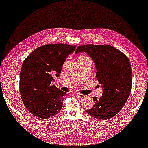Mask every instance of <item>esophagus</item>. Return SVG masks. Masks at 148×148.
<instances>
[{
  "label": "esophagus",
  "instance_id": "esophagus-1",
  "mask_svg": "<svg viewBox=\"0 0 148 148\" xmlns=\"http://www.w3.org/2000/svg\"><path fill=\"white\" fill-rule=\"evenodd\" d=\"M75 95H77L78 97L81 98H84L85 97H86V95H83V94H81V93H75Z\"/></svg>",
  "mask_w": 148,
  "mask_h": 148
}]
</instances>
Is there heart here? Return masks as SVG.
<instances>
[{
    "label": "heart",
    "instance_id": "obj_1",
    "mask_svg": "<svg viewBox=\"0 0 148 148\" xmlns=\"http://www.w3.org/2000/svg\"><path fill=\"white\" fill-rule=\"evenodd\" d=\"M80 57H81V56H80Z\"/></svg>",
    "mask_w": 148,
    "mask_h": 148
}]
</instances>
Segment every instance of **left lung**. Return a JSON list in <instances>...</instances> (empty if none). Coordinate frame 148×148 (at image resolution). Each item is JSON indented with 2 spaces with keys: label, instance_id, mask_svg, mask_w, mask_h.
I'll use <instances>...</instances> for the list:
<instances>
[{
  "label": "left lung",
  "instance_id": "8db88e82",
  "mask_svg": "<svg viewBox=\"0 0 148 148\" xmlns=\"http://www.w3.org/2000/svg\"><path fill=\"white\" fill-rule=\"evenodd\" d=\"M87 53L93 61L96 77L103 88L102 97H93V108L86 110L92 117L106 120L116 116L125 105L132 88V69L129 60L109 45L79 46L75 53Z\"/></svg>",
  "mask_w": 148,
  "mask_h": 148
}]
</instances>
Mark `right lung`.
Masks as SVG:
<instances>
[{
    "label": "right lung",
    "mask_w": 148,
    "mask_h": 148,
    "mask_svg": "<svg viewBox=\"0 0 148 148\" xmlns=\"http://www.w3.org/2000/svg\"><path fill=\"white\" fill-rule=\"evenodd\" d=\"M75 45L47 44L36 49L23 61L20 75V92L24 105L33 115L49 119L59 113L66 93L51 85Z\"/></svg>",
    "instance_id": "add662e5"
}]
</instances>
